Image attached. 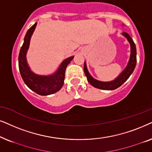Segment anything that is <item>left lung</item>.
I'll use <instances>...</instances> for the list:
<instances>
[{
    "label": "left lung",
    "instance_id": "1",
    "mask_svg": "<svg viewBox=\"0 0 152 152\" xmlns=\"http://www.w3.org/2000/svg\"><path fill=\"white\" fill-rule=\"evenodd\" d=\"M122 35L126 38L131 45V56H130V59L128 62L126 68L124 69V70L117 77L115 78L114 80L110 82H102L100 80H97L94 79L92 76L90 74V73L88 72V69H87V65L86 62H84V72L86 74L88 81L92 85V86H94V88L101 89V90H115V89L118 88L119 87H120L126 80L129 78V76H131V74L133 72V71L135 69V66H136V47H135V44L134 42L133 41L132 38L130 37V35H129L126 32H123Z\"/></svg>",
    "mask_w": 152,
    "mask_h": 152
}]
</instances>
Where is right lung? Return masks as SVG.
Segmentation results:
<instances>
[{
  "mask_svg": "<svg viewBox=\"0 0 152 152\" xmlns=\"http://www.w3.org/2000/svg\"><path fill=\"white\" fill-rule=\"evenodd\" d=\"M37 23L31 26L26 32L24 42L19 55V68L24 83L30 90L39 95L46 96L59 91L63 86L66 66L74 58V56L66 58L60 64L58 70L51 75L40 76L30 70L26 60V53L29 48L31 36L35 30Z\"/></svg>",
  "mask_w": 152,
  "mask_h": 152,
  "instance_id": "obj_1",
  "label": "right lung"
}]
</instances>
